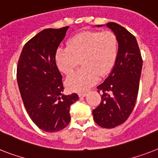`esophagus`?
Listing matches in <instances>:
<instances>
[{
  "instance_id": "1",
  "label": "esophagus",
  "mask_w": 158,
  "mask_h": 158,
  "mask_svg": "<svg viewBox=\"0 0 158 158\" xmlns=\"http://www.w3.org/2000/svg\"><path fill=\"white\" fill-rule=\"evenodd\" d=\"M87 93H80V94H79V98H84V97L87 96Z\"/></svg>"
}]
</instances>
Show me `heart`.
<instances>
[{
	"label": "heart",
	"instance_id": "b5f03b06",
	"mask_svg": "<svg viewBox=\"0 0 158 158\" xmlns=\"http://www.w3.org/2000/svg\"><path fill=\"white\" fill-rule=\"evenodd\" d=\"M118 55L117 38L111 31H84L67 42V48H58L55 62L65 75L73 73L79 65L83 67L69 77L67 88L74 92L85 91L112 69Z\"/></svg>",
	"mask_w": 158,
	"mask_h": 158
}]
</instances>
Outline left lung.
Returning <instances> with one entry per match:
<instances>
[{
	"label": "left lung",
	"instance_id": "8db88e82",
	"mask_svg": "<svg viewBox=\"0 0 158 158\" xmlns=\"http://www.w3.org/2000/svg\"><path fill=\"white\" fill-rule=\"evenodd\" d=\"M106 25L117 38L118 55L109 76L98 86L102 101L93 115L99 126L111 129L125 122L135 107L143 60L135 36L116 23Z\"/></svg>",
	"mask_w": 158,
	"mask_h": 158
}]
</instances>
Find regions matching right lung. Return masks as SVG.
Returning <instances> with one entry per match:
<instances>
[{
	"instance_id": "add662e5",
	"label": "right lung",
	"mask_w": 158,
	"mask_h": 158,
	"mask_svg": "<svg viewBox=\"0 0 158 158\" xmlns=\"http://www.w3.org/2000/svg\"><path fill=\"white\" fill-rule=\"evenodd\" d=\"M69 27L47 28L23 47L17 66V82L29 117L46 132L63 130L70 121L69 107L76 94H63L62 76L55 54Z\"/></svg>"
}]
</instances>
